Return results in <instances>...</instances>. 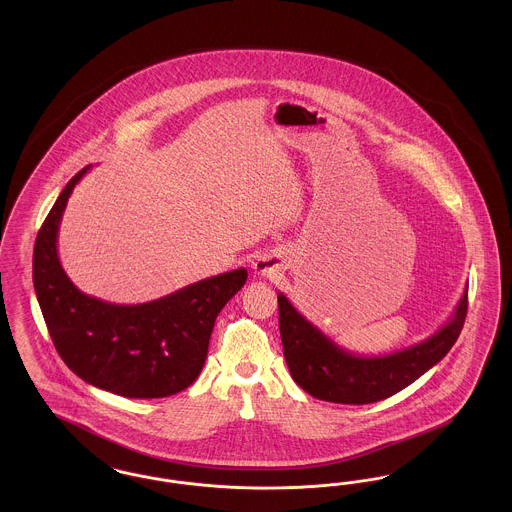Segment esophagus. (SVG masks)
Returning <instances> with one entry per match:
<instances>
[{"instance_id": "obj_1", "label": "esophagus", "mask_w": 512, "mask_h": 512, "mask_svg": "<svg viewBox=\"0 0 512 512\" xmlns=\"http://www.w3.org/2000/svg\"><path fill=\"white\" fill-rule=\"evenodd\" d=\"M253 270H255V274H259V276L276 278V276L282 272V265H280L278 259L272 257V255H261V257H257V261L253 263Z\"/></svg>"}]
</instances>
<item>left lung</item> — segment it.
<instances>
[{
    "instance_id": "1",
    "label": "left lung",
    "mask_w": 512,
    "mask_h": 512,
    "mask_svg": "<svg viewBox=\"0 0 512 512\" xmlns=\"http://www.w3.org/2000/svg\"><path fill=\"white\" fill-rule=\"evenodd\" d=\"M466 309L468 286L453 317L434 336L390 355L365 357L334 343L278 293L280 336L295 384L317 399L343 405L388 399L438 365L459 338Z\"/></svg>"
}]
</instances>
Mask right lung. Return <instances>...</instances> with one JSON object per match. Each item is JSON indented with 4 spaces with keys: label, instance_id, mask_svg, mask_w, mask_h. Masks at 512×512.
Listing matches in <instances>:
<instances>
[{
    "label": "right lung",
    "instance_id": "obj_1",
    "mask_svg": "<svg viewBox=\"0 0 512 512\" xmlns=\"http://www.w3.org/2000/svg\"><path fill=\"white\" fill-rule=\"evenodd\" d=\"M69 180L44 220L32 257V282L49 336L78 378L130 399L169 397L192 386L207 359L220 309L244 288L236 268L140 305H115L80 292L57 255V234L74 186Z\"/></svg>",
    "mask_w": 512,
    "mask_h": 512
}]
</instances>
